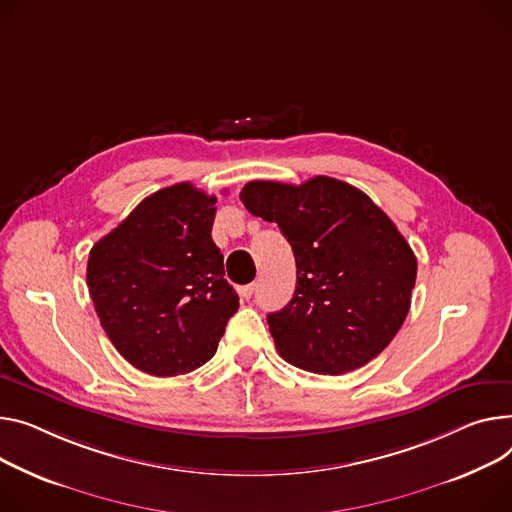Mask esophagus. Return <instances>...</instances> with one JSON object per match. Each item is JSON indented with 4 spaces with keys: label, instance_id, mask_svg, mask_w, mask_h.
<instances>
[{
    "label": "esophagus",
    "instance_id": "34e87169",
    "mask_svg": "<svg viewBox=\"0 0 512 512\" xmlns=\"http://www.w3.org/2000/svg\"><path fill=\"white\" fill-rule=\"evenodd\" d=\"M255 290H257V286H255V284H247V286H241V288H238V294H241L245 300H249V298H253Z\"/></svg>",
    "mask_w": 512,
    "mask_h": 512
}]
</instances>
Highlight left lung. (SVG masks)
I'll use <instances>...</instances> for the list:
<instances>
[{"instance_id": "8db88e82", "label": "left lung", "mask_w": 512, "mask_h": 512, "mask_svg": "<svg viewBox=\"0 0 512 512\" xmlns=\"http://www.w3.org/2000/svg\"><path fill=\"white\" fill-rule=\"evenodd\" d=\"M245 208L276 222L292 247L296 290L267 315L286 362L346 374L377 358L412 304L418 261L391 218L360 189L331 177L302 185L251 181Z\"/></svg>"}]
</instances>
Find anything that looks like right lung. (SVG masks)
I'll use <instances>...</instances> for the list:
<instances>
[{
  "instance_id": "1",
  "label": "right lung",
  "mask_w": 512,
  "mask_h": 512,
  "mask_svg": "<svg viewBox=\"0 0 512 512\" xmlns=\"http://www.w3.org/2000/svg\"><path fill=\"white\" fill-rule=\"evenodd\" d=\"M214 216V195L177 183L146 197L90 251L86 282L100 325L152 377L206 364L238 309L212 241Z\"/></svg>"
}]
</instances>
